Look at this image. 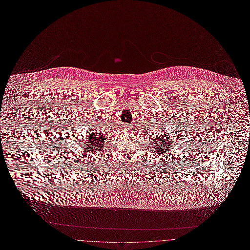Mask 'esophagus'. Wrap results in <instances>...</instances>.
I'll use <instances>...</instances> for the list:
<instances>
[{"instance_id":"esophagus-1","label":"esophagus","mask_w":250,"mask_h":250,"mask_svg":"<svg viewBox=\"0 0 250 250\" xmlns=\"http://www.w3.org/2000/svg\"><path fill=\"white\" fill-rule=\"evenodd\" d=\"M124 129H125L126 131H131V130H132V127H131V126H128V125H125V126H124Z\"/></svg>"}]
</instances>
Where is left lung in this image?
Returning a JSON list of instances; mask_svg holds the SVG:
<instances>
[{"instance_id":"left-lung-1","label":"left lung","mask_w":250,"mask_h":250,"mask_svg":"<svg viewBox=\"0 0 250 250\" xmlns=\"http://www.w3.org/2000/svg\"><path fill=\"white\" fill-rule=\"evenodd\" d=\"M161 137V133H160V135L158 136V138H160ZM164 139H161V140H159L158 141V144H161V146H159L157 144V146H156V150H157V152H158V154H161V153H164V152H167V150H168L169 151V146H170V144H172V143H170V140H168L167 138H166V137H163ZM165 143V144L164 145L163 143ZM175 143V142H174ZM167 146V147H165L164 146Z\"/></svg>"}]
</instances>
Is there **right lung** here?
<instances>
[{"label": "right lung", "mask_w": 250, "mask_h": 250, "mask_svg": "<svg viewBox=\"0 0 250 250\" xmlns=\"http://www.w3.org/2000/svg\"><path fill=\"white\" fill-rule=\"evenodd\" d=\"M107 138L104 133H100L99 131L97 132H91L90 135H88L87 138L83 139V145L84 147L85 153H96L97 151H102L103 149V144H104V139Z\"/></svg>", "instance_id": "add662e5"}]
</instances>
